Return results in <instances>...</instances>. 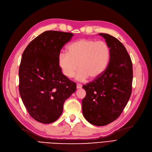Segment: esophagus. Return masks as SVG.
<instances>
[{
  "label": "esophagus",
  "instance_id": "obj_1",
  "mask_svg": "<svg viewBox=\"0 0 152 152\" xmlns=\"http://www.w3.org/2000/svg\"><path fill=\"white\" fill-rule=\"evenodd\" d=\"M82 84H77V89H80V88H82Z\"/></svg>",
  "mask_w": 152,
  "mask_h": 152
}]
</instances>
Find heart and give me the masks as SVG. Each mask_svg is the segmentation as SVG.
I'll list each match as a JSON object with an SVG mask.
<instances>
[{"label": "heart", "mask_w": 152, "mask_h": 152, "mask_svg": "<svg viewBox=\"0 0 152 152\" xmlns=\"http://www.w3.org/2000/svg\"><path fill=\"white\" fill-rule=\"evenodd\" d=\"M110 49L107 42L93 39H80L66 48V54L58 56V65L63 74L72 78L78 69L76 79L84 81L89 77L97 79L107 68L110 59Z\"/></svg>", "instance_id": "b5f03b06"}]
</instances>
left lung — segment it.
<instances>
[{
  "instance_id": "8db88e82",
  "label": "left lung",
  "mask_w": 152,
  "mask_h": 152,
  "mask_svg": "<svg viewBox=\"0 0 152 152\" xmlns=\"http://www.w3.org/2000/svg\"><path fill=\"white\" fill-rule=\"evenodd\" d=\"M110 49L107 68L93 82L83 86L86 96L82 101V113L94 126H103L121 115L132 92V64L126 48L117 39L99 34Z\"/></svg>"
}]
</instances>
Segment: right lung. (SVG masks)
I'll use <instances>...</instances> for the list:
<instances>
[{
	"label": "right lung",
	"instance_id": "add662e5",
	"mask_svg": "<svg viewBox=\"0 0 152 152\" xmlns=\"http://www.w3.org/2000/svg\"><path fill=\"white\" fill-rule=\"evenodd\" d=\"M73 34L45 31L27 45L19 68V91L30 115L43 124L61 116L65 100L76 84L64 75L58 65L61 49Z\"/></svg>",
	"mask_w": 152,
	"mask_h": 152
}]
</instances>
